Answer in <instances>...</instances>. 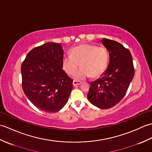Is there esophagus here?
I'll use <instances>...</instances> for the list:
<instances>
[{
  "mask_svg": "<svg viewBox=\"0 0 152 152\" xmlns=\"http://www.w3.org/2000/svg\"><path fill=\"white\" fill-rule=\"evenodd\" d=\"M72 83H73V86H79L80 83H81V82L77 81V80H74Z\"/></svg>",
  "mask_w": 152,
  "mask_h": 152,
  "instance_id": "esophagus-1",
  "label": "esophagus"
}]
</instances>
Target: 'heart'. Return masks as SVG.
I'll return each mask as SVG.
<instances>
[{
	"label": "heart",
	"mask_w": 152,
	"mask_h": 152,
	"mask_svg": "<svg viewBox=\"0 0 152 152\" xmlns=\"http://www.w3.org/2000/svg\"><path fill=\"white\" fill-rule=\"evenodd\" d=\"M70 53L63 56L62 67L67 74L72 75L80 63L81 67L74 74L75 80H83L90 75L96 78L102 75L107 68L109 53L104 46L82 44L71 48Z\"/></svg>",
	"instance_id": "obj_1"
}]
</instances>
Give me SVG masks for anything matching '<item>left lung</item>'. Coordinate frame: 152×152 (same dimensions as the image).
<instances>
[{"label":"left lung","instance_id":"obj_1","mask_svg":"<svg viewBox=\"0 0 152 152\" xmlns=\"http://www.w3.org/2000/svg\"><path fill=\"white\" fill-rule=\"evenodd\" d=\"M109 51L110 62L101 78L91 82L88 99L101 109L112 108L121 101L134 75L133 57L129 50L118 42L103 38Z\"/></svg>","mask_w":152,"mask_h":152}]
</instances>
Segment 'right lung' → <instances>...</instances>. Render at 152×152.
<instances>
[{"instance_id":"add662e5","label":"right lung","mask_w":152,"mask_h":152,"mask_svg":"<svg viewBox=\"0 0 152 152\" xmlns=\"http://www.w3.org/2000/svg\"><path fill=\"white\" fill-rule=\"evenodd\" d=\"M63 50L48 42L33 48L22 63V88L33 105L46 112H57L66 104L72 82L62 69Z\"/></svg>"}]
</instances>
